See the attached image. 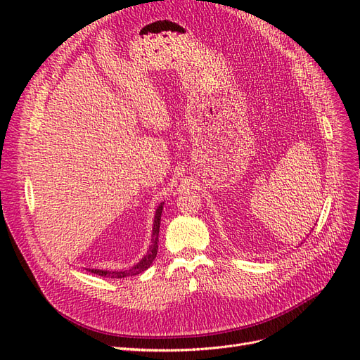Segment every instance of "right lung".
<instances>
[{
  "instance_id": "add662e5",
  "label": "right lung",
  "mask_w": 360,
  "mask_h": 360,
  "mask_svg": "<svg viewBox=\"0 0 360 360\" xmlns=\"http://www.w3.org/2000/svg\"><path fill=\"white\" fill-rule=\"evenodd\" d=\"M162 210H163V202L159 204V207L156 209V214H155V222H153V234H151V246L148 249V252L144 255V258L139 261L138 264H135L134 267H130L127 270H115V271H108V270H99V269H90L89 271L91 274H96L99 276H108V278H126V276H134V275H139L143 274L144 270H147L151 263H153L156 255H158V242H159V228H160V216H162Z\"/></svg>"
}]
</instances>
